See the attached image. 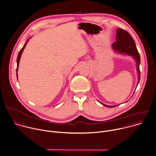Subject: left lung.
<instances>
[{"mask_svg": "<svg viewBox=\"0 0 156 156\" xmlns=\"http://www.w3.org/2000/svg\"><path fill=\"white\" fill-rule=\"evenodd\" d=\"M116 41L112 44L113 49L118 53L125 54L126 55L133 57L136 61V70L138 75V80L137 85L140 79V54L136 49L135 41L132 37L130 36L129 32L122 30L121 29H118L116 30ZM103 105L107 107H115L117 105H107L102 102H100Z\"/></svg>", "mask_w": 156, "mask_h": 156, "instance_id": "obj_1", "label": "left lung"}]
</instances>
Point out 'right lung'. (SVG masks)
Returning <instances> with one entry per match:
<instances>
[{
    "instance_id": "obj_1",
    "label": "right lung",
    "mask_w": 156,
    "mask_h": 156,
    "mask_svg": "<svg viewBox=\"0 0 156 156\" xmlns=\"http://www.w3.org/2000/svg\"><path fill=\"white\" fill-rule=\"evenodd\" d=\"M29 40H29H27V41H26V44H24V46L23 47V48L20 50V52H19V54H18V57H17V68H16V73H18V66H19V63H20V58H21V54H22V53H23V51H24V48H25V47H26V46L27 43H28ZM16 76H17V79H18V74H16Z\"/></svg>"
}]
</instances>
